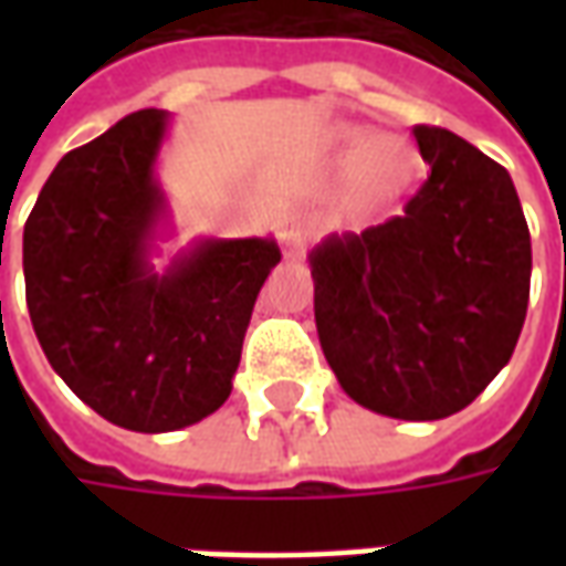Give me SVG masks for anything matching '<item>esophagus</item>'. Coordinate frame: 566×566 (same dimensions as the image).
Wrapping results in <instances>:
<instances>
[{
    "label": "esophagus",
    "instance_id": "1",
    "mask_svg": "<svg viewBox=\"0 0 566 566\" xmlns=\"http://www.w3.org/2000/svg\"><path fill=\"white\" fill-rule=\"evenodd\" d=\"M312 235H315V223L303 211H294V214H287L279 223V239H282V248L287 258H300L308 242H312Z\"/></svg>",
    "mask_w": 566,
    "mask_h": 566
}]
</instances>
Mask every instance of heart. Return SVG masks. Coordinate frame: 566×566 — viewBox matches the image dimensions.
Here are the masks:
<instances>
[{"instance_id":"1","label":"heart","mask_w":566,"mask_h":566,"mask_svg":"<svg viewBox=\"0 0 566 566\" xmlns=\"http://www.w3.org/2000/svg\"><path fill=\"white\" fill-rule=\"evenodd\" d=\"M345 145L355 150L352 181L364 206H388L403 193L416 178V154L400 139L373 136L364 139L357 133H345Z\"/></svg>"}]
</instances>
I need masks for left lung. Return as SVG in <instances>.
Instances as JSON below:
<instances>
[{"label": "left lung", "mask_w": 566, "mask_h": 566, "mask_svg": "<svg viewBox=\"0 0 566 566\" xmlns=\"http://www.w3.org/2000/svg\"><path fill=\"white\" fill-rule=\"evenodd\" d=\"M430 166L403 214L312 254L315 324L343 391L437 421L510 364L531 296V233L510 172L442 127L412 129Z\"/></svg>", "instance_id": "left-lung-1"}]
</instances>
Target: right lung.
Wrapping results in <instances>:
<instances>
[{"mask_svg":"<svg viewBox=\"0 0 566 566\" xmlns=\"http://www.w3.org/2000/svg\"><path fill=\"white\" fill-rule=\"evenodd\" d=\"M166 124L142 108L69 150L23 227L27 306L48 364L93 412L139 433L221 409L254 300L282 260L272 239H206L163 275L150 266Z\"/></svg>","mask_w":566,"mask_h":566,"instance_id":"1","label":"right lung"}]
</instances>
